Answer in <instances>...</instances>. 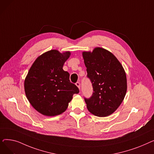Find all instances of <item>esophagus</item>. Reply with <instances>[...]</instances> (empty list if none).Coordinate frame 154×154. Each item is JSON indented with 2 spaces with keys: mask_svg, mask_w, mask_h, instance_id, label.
<instances>
[{
  "mask_svg": "<svg viewBox=\"0 0 154 154\" xmlns=\"http://www.w3.org/2000/svg\"><path fill=\"white\" fill-rule=\"evenodd\" d=\"M75 85L77 86V87L80 89V83H79V82H77L75 84Z\"/></svg>",
  "mask_w": 154,
  "mask_h": 154,
  "instance_id": "obj_1",
  "label": "esophagus"
}]
</instances>
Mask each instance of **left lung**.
Masks as SVG:
<instances>
[{
  "instance_id": "8db88e82",
  "label": "left lung",
  "mask_w": 154,
  "mask_h": 154,
  "mask_svg": "<svg viewBox=\"0 0 154 154\" xmlns=\"http://www.w3.org/2000/svg\"><path fill=\"white\" fill-rule=\"evenodd\" d=\"M82 56L94 89L91 97L85 99L87 108L95 116L107 117L124 99L127 88L125 70L114 54L102 47L84 51Z\"/></svg>"
}]
</instances>
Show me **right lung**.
Masks as SVG:
<instances>
[{"label": "right lung", "mask_w": 154, "mask_h": 154, "mask_svg": "<svg viewBox=\"0 0 154 154\" xmlns=\"http://www.w3.org/2000/svg\"><path fill=\"white\" fill-rule=\"evenodd\" d=\"M70 52L48 51L38 56L24 80L27 98L38 112L48 117L66 111L78 87L70 82L69 74L63 70Z\"/></svg>", "instance_id": "right-lung-1"}]
</instances>
